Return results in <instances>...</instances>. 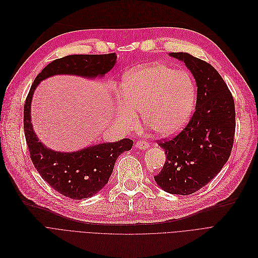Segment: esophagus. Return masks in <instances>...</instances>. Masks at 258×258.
<instances>
[{"label": "esophagus", "mask_w": 258, "mask_h": 258, "mask_svg": "<svg viewBox=\"0 0 258 258\" xmlns=\"http://www.w3.org/2000/svg\"><path fill=\"white\" fill-rule=\"evenodd\" d=\"M136 147L138 149H147L148 148V143H146L145 141H139L136 143Z\"/></svg>", "instance_id": "1"}]
</instances>
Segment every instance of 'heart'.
<instances>
[{"mask_svg": "<svg viewBox=\"0 0 258 258\" xmlns=\"http://www.w3.org/2000/svg\"><path fill=\"white\" fill-rule=\"evenodd\" d=\"M117 114L122 125L136 124L142 111V122L161 136L180 130L191 117L196 100L195 85L187 71L154 64L129 72L121 84Z\"/></svg>", "mask_w": 258, "mask_h": 258, "instance_id": "heart-1", "label": "heart"}]
</instances>
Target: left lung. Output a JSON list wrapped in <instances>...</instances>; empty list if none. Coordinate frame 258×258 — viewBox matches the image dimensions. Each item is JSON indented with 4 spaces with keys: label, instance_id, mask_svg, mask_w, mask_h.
<instances>
[{
    "label": "left lung",
    "instance_id": "1",
    "mask_svg": "<svg viewBox=\"0 0 258 258\" xmlns=\"http://www.w3.org/2000/svg\"><path fill=\"white\" fill-rule=\"evenodd\" d=\"M182 60L198 86L195 111L172 139L157 141L166 162L154 179L171 194L189 195L217 175L230 157L235 134V105L216 69L187 52H171Z\"/></svg>",
    "mask_w": 258,
    "mask_h": 258
}]
</instances>
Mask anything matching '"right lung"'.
I'll return each mask as SVG.
<instances>
[{"label": "right lung", "mask_w": 258, "mask_h": 258, "mask_svg": "<svg viewBox=\"0 0 258 258\" xmlns=\"http://www.w3.org/2000/svg\"><path fill=\"white\" fill-rule=\"evenodd\" d=\"M116 54H72L48 64L35 78L24 106V131L36 171L55 191L72 200L91 198L109 180L117 157L132 148L129 139L62 153L48 149L35 136L30 117L32 94L41 81L54 75L103 77L115 64Z\"/></svg>", "instance_id": "obj_1"}]
</instances>
